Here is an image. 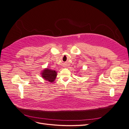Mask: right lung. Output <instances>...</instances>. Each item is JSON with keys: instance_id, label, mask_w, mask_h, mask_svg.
<instances>
[{"instance_id": "add662e5", "label": "right lung", "mask_w": 129, "mask_h": 129, "mask_svg": "<svg viewBox=\"0 0 129 129\" xmlns=\"http://www.w3.org/2000/svg\"><path fill=\"white\" fill-rule=\"evenodd\" d=\"M41 76L44 80L50 83H53L56 79L57 76V72L55 70H52L48 68L44 69L42 72Z\"/></svg>"}]
</instances>
